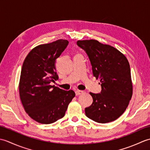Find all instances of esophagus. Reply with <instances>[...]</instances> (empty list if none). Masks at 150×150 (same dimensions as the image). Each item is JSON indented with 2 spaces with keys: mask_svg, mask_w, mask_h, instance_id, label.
<instances>
[{
  "mask_svg": "<svg viewBox=\"0 0 150 150\" xmlns=\"http://www.w3.org/2000/svg\"><path fill=\"white\" fill-rule=\"evenodd\" d=\"M84 91H81V90H77L75 91V94L77 96H78V95H81L82 93H83Z\"/></svg>",
  "mask_w": 150,
  "mask_h": 150,
  "instance_id": "34e87169",
  "label": "esophagus"
}]
</instances>
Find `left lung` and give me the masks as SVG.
<instances>
[{
  "mask_svg": "<svg viewBox=\"0 0 150 150\" xmlns=\"http://www.w3.org/2000/svg\"><path fill=\"white\" fill-rule=\"evenodd\" d=\"M77 44L87 53L93 76L100 79L102 88L100 93H90L93 103L85 108L86 115L98 123L115 120L125 111L132 97L128 59L114 47L96 40H78Z\"/></svg>",
  "mask_w": 150,
  "mask_h": 150,
  "instance_id": "8db88e82",
  "label": "left lung"
}]
</instances>
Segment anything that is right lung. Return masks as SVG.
Listing matches in <instances>:
<instances>
[{
  "label": "right lung",
  "mask_w": 150,
  "mask_h": 150,
  "mask_svg": "<svg viewBox=\"0 0 150 150\" xmlns=\"http://www.w3.org/2000/svg\"><path fill=\"white\" fill-rule=\"evenodd\" d=\"M68 43L59 39L37 46L22 64L18 86L21 103L28 115L39 123L52 124L62 119L75 96L71 90L65 91L50 85L58 80L55 61Z\"/></svg>",
  "instance_id": "obj_1"
}]
</instances>
